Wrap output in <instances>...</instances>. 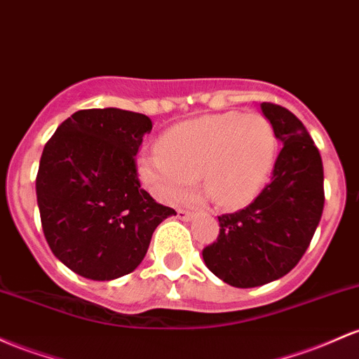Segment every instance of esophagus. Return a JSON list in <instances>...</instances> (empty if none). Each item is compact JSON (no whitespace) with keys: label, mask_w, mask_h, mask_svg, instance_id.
<instances>
[{"label":"esophagus","mask_w":359,"mask_h":359,"mask_svg":"<svg viewBox=\"0 0 359 359\" xmlns=\"http://www.w3.org/2000/svg\"><path fill=\"white\" fill-rule=\"evenodd\" d=\"M177 218L184 219V222H191L192 219V212L186 211V210H177Z\"/></svg>","instance_id":"1"}]
</instances>
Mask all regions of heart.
<instances>
[{
	"mask_svg": "<svg viewBox=\"0 0 359 359\" xmlns=\"http://www.w3.org/2000/svg\"><path fill=\"white\" fill-rule=\"evenodd\" d=\"M276 136L261 114L224 112L180 122L161 135L158 149L136 158L141 180L168 203L186 199L196 177L219 208L250 198L273 167Z\"/></svg>",
	"mask_w": 359,
	"mask_h": 359,
	"instance_id": "obj_1",
	"label": "heart"
}]
</instances>
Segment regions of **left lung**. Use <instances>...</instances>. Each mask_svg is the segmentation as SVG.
<instances>
[{"label":"left lung","mask_w":359,"mask_h":359,"mask_svg":"<svg viewBox=\"0 0 359 359\" xmlns=\"http://www.w3.org/2000/svg\"><path fill=\"white\" fill-rule=\"evenodd\" d=\"M261 110L281 141L271 182L243 210L218 216L219 235L203 250L212 274L235 288L283 278L309 249L324 211V167L302 121L281 105Z\"/></svg>","instance_id":"8db88e82"}]
</instances>
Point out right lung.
Here are the masks:
<instances>
[{
    "mask_svg": "<svg viewBox=\"0 0 359 359\" xmlns=\"http://www.w3.org/2000/svg\"><path fill=\"white\" fill-rule=\"evenodd\" d=\"M153 124L116 107L78 110L47 141L35 192L50 250L73 273L110 281L133 273L172 208L137 179L135 156Z\"/></svg>",
    "mask_w": 359,
    "mask_h": 359,
    "instance_id": "add662e5",
    "label": "right lung"
}]
</instances>
